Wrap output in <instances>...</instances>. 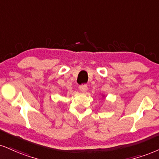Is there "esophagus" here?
<instances>
[{"label":"esophagus","instance_id":"1","mask_svg":"<svg viewBox=\"0 0 159 159\" xmlns=\"http://www.w3.org/2000/svg\"><path fill=\"white\" fill-rule=\"evenodd\" d=\"M79 89L80 90H81V92H83V93H85L86 91L87 90V84H81L79 86Z\"/></svg>","mask_w":159,"mask_h":159}]
</instances>
